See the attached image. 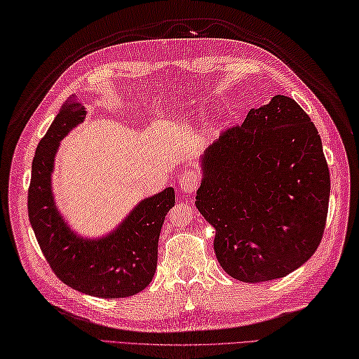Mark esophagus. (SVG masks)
I'll return each instance as SVG.
<instances>
[{
  "instance_id": "esophagus-1",
  "label": "esophagus",
  "mask_w": 359,
  "mask_h": 359,
  "mask_svg": "<svg viewBox=\"0 0 359 359\" xmlns=\"http://www.w3.org/2000/svg\"><path fill=\"white\" fill-rule=\"evenodd\" d=\"M199 181H201V177L196 170H190V169L184 170L181 173V178H180L181 190L184 191L186 195L195 194L198 186H199Z\"/></svg>"
}]
</instances>
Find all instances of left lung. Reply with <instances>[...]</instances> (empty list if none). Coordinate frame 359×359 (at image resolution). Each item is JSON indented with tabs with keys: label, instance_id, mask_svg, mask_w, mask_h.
Segmentation results:
<instances>
[{
	"label": "left lung",
	"instance_id": "8db88e82",
	"mask_svg": "<svg viewBox=\"0 0 359 359\" xmlns=\"http://www.w3.org/2000/svg\"><path fill=\"white\" fill-rule=\"evenodd\" d=\"M196 207L222 269L245 283L285 277L318 248L330 177L321 138L294 99L274 95L203 156Z\"/></svg>",
	"mask_w": 359,
	"mask_h": 359
}]
</instances>
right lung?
<instances>
[{"label": "right lung", "mask_w": 359, "mask_h": 359, "mask_svg": "<svg viewBox=\"0 0 359 359\" xmlns=\"http://www.w3.org/2000/svg\"><path fill=\"white\" fill-rule=\"evenodd\" d=\"M77 100H67L32 163L29 219L47 264L60 282L102 299L130 297L151 283L158 259L164 217L175 205L172 187L142 201L116 231L107 238H77L59 215L51 195V172L59 142L85 118Z\"/></svg>", "instance_id": "right-lung-1"}]
</instances>
